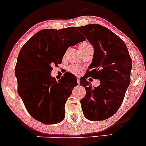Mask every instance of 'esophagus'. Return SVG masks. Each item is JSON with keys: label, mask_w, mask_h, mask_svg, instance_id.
<instances>
[{"label": "esophagus", "mask_w": 146, "mask_h": 146, "mask_svg": "<svg viewBox=\"0 0 146 146\" xmlns=\"http://www.w3.org/2000/svg\"><path fill=\"white\" fill-rule=\"evenodd\" d=\"M77 82H78V84H80V77L77 76Z\"/></svg>", "instance_id": "1"}]
</instances>
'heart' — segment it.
<instances>
[{
  "instance_id": "heart-1",
  "label": "heart",
  "mask_w": 146,
  "mask_h": 146,
  "mask_svg": "<svg viewBox=\"0 0 146 146\" xmlns=\"http://www.w3.org/2000/svg\"><path fill=\"white\" fill-rule=\"evenodd\" d=\"M91 44L89 43L88 42H82L78 44V47L80 52L84 51V49L89 47V46H91ZM68 72H70V73L74 74H76L80 73L81 72V68L80 66H79L78 65L76 64H72L70 65L68 67Z\"/></svg>"
}]
</instances>
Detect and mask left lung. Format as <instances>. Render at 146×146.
<instances>
[{
	"mask_svg": "<svg viewBox=\"0 0 146 146\" xmlns=\"http://www.w3.org/2000/svg\"><path fill=\"white\" fill-rule=\"evenodd\" d=\"M76 29L94 48L92 62L80 81L86 90L80 100L82 110L92 121L108 119L123 103L131 81L132 59L123 40L106 27L89 24ZM89 77L99 79L101 84L93 88L86 81Z\"/></svg>",
	"mask_w": 146,
	"mask_h": 146,
	"instance_id": "left-lung-1",
	"label": "left lung"
}]
</instances>
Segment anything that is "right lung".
<instances>
[{
  "label": "right lung",
  "instance_id": "add662e5",
  "mask_svg": "<svg viewBox=\"0 0 146 146\" xmlns=\"http://www.w3.org/2000/svg\"><path fill=\"white\" fill-rule=\"evenodd\" d=\"M74 27L44 29L23 44L15 66L17 93L32 117L51 125L64 120L65 104L78 85L76 77L66 72L56 81L52 66L62 64L70 46L85 40Z\"/></svg>",
  "mask_w": 146,
  "mask_h": 146
}]
</instances>
